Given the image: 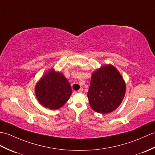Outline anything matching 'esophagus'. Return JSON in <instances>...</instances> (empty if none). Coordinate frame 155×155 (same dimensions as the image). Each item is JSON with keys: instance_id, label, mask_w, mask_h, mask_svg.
I'll return each mask as SVG.
<instances>
[{"instance_id": "esophagus-1", "label": "esophagus", "mask_w": 155, "mask_h": 155, "mask_svg": "<svg viewBox=\"0 0 155 155\" xmlns=\"http://www.w3.org/2000/svg\"><path fill=\"white\" fill-rule=\"evenodd\" d=\"M82 91H83V89H82V88H81L79 89L78 91V92L79 93H82Z\"/></svg>"}]
</instances>
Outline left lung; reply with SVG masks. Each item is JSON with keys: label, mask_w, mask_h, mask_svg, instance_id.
<instances>
[{"label": "left lung", "mask_w": 155, "mask_h": 155, "mask_svg": "<svg viewBox=\"0 0 155 155\" xmlns=\"http://www.w3.org/2000/svg\"><path fill=\"white\" fill-rule=\"evenodd\" d=\"M125 83L114 66L106 65L92 74L88 92L90 105L96 112L107 114L120 105L125 93Z\"/></svg>", "instance_id": "1"}]
</instances>
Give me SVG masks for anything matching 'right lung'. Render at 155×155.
Wrapping results in <instances>:
<instances>
[{
    "label": "right lung",
    "instance_id": "1",
    "mask_svg": "<svg viewBox=\"0 0 155 155\" xmlns=\"http://www.w3.org/2000/svg\"><path fill=\"white\" fill-rule=\"evenodd\" d=\"M72 94L69 82L64 75L50 70L35 86V95L41 104L51 110L62 107Z\"/></svg>",
    "mask_w": 155,
    "mask_h": 155
}]
</instances>
